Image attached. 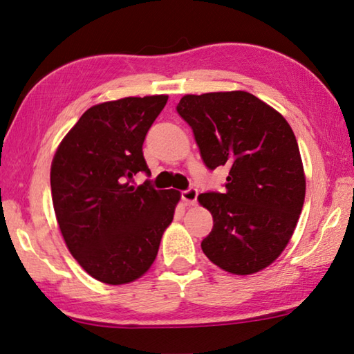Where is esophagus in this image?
Here are the masks:
<instances>
[{"mask_svg": "<svg viewBox=\"0 0 354 354\" xmlns=\"http://www.w3.org/2000/svg\"><path fill=\"white\" fill-rule=\"evenodd\" d=\"M181 198L183 201L187 203V205H196V198H198V190H196L195 187H190L187 190H183L181 192Z\"/></svg>", "mask_w": 354, "mask_h": 354, "instance_id": "1", "label": "esophagus"}]
</instances>
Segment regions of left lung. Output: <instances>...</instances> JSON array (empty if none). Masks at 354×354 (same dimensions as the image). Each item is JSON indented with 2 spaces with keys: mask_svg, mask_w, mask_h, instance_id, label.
Masks as SVG:
<instances>
[{
  "mask_svg": "<svg viewBox=\"0 0 354 354\" xmlns=\"http://www.w3.org/2000/svg\"><path fill=\"white\" fill-rule=\"evenodd\" d=\"M176 111L207 169H230L223 194L198 196L214 218L203 253L230 273L262 270L283 253L303 209L295 134L279 112L242 91L185 95Z\"/></svg>",
  "mask_w": 354,
  "mask_h": 354,
  "instance_id": "left-lung-1",
  "label": "left lung"
}]
</instances>
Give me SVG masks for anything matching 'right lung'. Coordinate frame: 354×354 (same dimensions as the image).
Returning a JSON list of instances; mask_svg holds the SVG:
<instances>
[{
  "label": "right lung",
  "mask_w": 354,
  "mask_h": 354,
  "mask_svg": "<svg viewBox=\"0 0 354 354\" xmlns=\"http://www.w3.org/2000/svg\"><path fill=\"white\" fill-rule=\"evenodd\" d=\"M167 95L107 101L82 113L51 164L56 218L70 253L106 284L140 278L158 256L179 192L156 190L137 173L151 175L143 142L167 104Z\"/></svg>",
  "instance_id": "right-lung-1"
}]
</instances>
